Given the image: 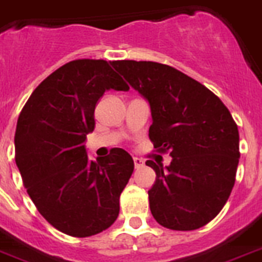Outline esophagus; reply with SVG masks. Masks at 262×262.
I'll use <instances>...</instances> for the list:
<instances>
[{"label":"esophagus","instance_id":"34e87169","mask_svg":"<svg viewBox=\"0 0 262 262\" xmlns=\"http://www.w3.org/2000/svg\"><path fill=\"white\" fill-rule=\"evenodd\" d=\"M133 161H135V166L136 168H142L144 166V161H142L141 158H138V157H135L133 158Z\"/></svg>","mask_w":262,"mask_h":262}]
</instances>
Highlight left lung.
I'll use <instances>...</instances> for the list:
<instances>
[{
	"mask_svg": "<svg viewBox=\"0 0 262 262\" xmlns=\"http://www.w3.org/2000/svg\"><path fill=\"white\" fill-rule=\"evenodd\" d=\"M114 69L149 102V138L168 166L156 172L150 212L160 225L194 230L212 221L229 199L239 158L236 122L223 101L199 81L151 61H116Z\"/></svg>",
	"mask_w": 262,
	"mask_h": 262,
	"instance_id": "obj_1",
	"label": "left lung"
}]
</instances>
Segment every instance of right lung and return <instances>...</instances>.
<instances>
[{
  "label": "right lung",
  "instance_id": "obj_1",
  "mask_svg": "<svg viewBox=\"0 0 262 262\" xmlns=\"http://www.w3.org/2000/svg\"><path fill=\"white\" fill-rule=\"evenodd\" d=\"M129 90L104 60H76L46 77L17 121L15 164L28 194L60 232L89 237L117 220L135 162L121 148L90 161L86 135L106 90Z\"/></svg>",
  "mask_w": 262,
  "mask_h": 262
}]
</instances>
